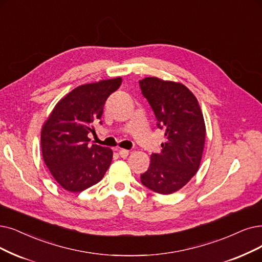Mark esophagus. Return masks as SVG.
I'll use <instances>...</instances> for the list:
<instances>
[{"label": "esophagus", "mask_w": 262, "mask_h": 262, "mask_svg": "<svg viewBox=\"0 0 262 262\" xmlns=\"http://www.w3.org/2000/svg\"><path fill=\"white\" fill-rule=\"evenodd\" d=\"M115 150L118 151L119 156L121 157V158H127L128 155H129V150L127 149H122V148H115Z\"/></svg>", "instance_id": "esophagus-1"}]
</instances>
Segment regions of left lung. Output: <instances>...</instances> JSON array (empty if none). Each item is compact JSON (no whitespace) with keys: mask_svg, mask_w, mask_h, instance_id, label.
Masks as SVG:
<instances>
[{"mask_svg":"<svg viewBox=\"0 0 262 262\" xmlns=\"http://www.w3.org/2000/svg\"><path fill=\"white\" fill-rule=\"evenodd\" d=\"M140 87L158 128L165 129L162 149L150 156L141 182L155 192L171 194L182 189L200 166L206 137L203 114L193 93L181 82L145 77Z\"/></svg>","mask_w":262,"mask_h":262,"instance_id":"8db88e82","label":"left lung"}]
</instances>
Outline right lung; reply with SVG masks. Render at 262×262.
<instances>
[{"label": "right lung", "mask_w": 262, "mask_h": 262, "mask_svg": "<svg viewBox=\"0 0 262 262\" xmlns=\"http://www.w3.org/2000/svg\"><path fill=\"white\" fill-rule=\"evenodd\" d=\"M121 77L85 83L62 98L45 120L40 132L41 155L56 182L70 192H80L99 183L113 159L108 147L92 144L88 133L103 114L111 93Z\"/></svg>", "instance_id": "add662e5"}]
</instances>
